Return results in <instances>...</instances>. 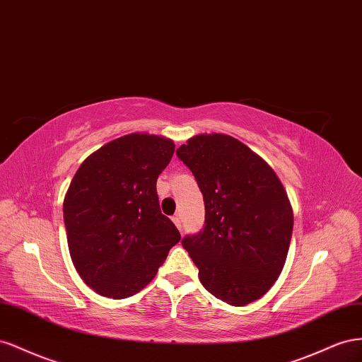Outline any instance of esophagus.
Listing matches in <instances>:
<instances>
[{"mask_svg": "<svg viewBox=\"0 0 362 362\" xmlns=\"http://www.w3.org/2000/svg\"><path fill=\"white\" fill-rule=\"evenodd\" d=\"M171 220H173V223H174L175 226H177V229L180 230V229H182V221H180V215H174Z\"/></svg>", "mask_w": 362, "mask_h": 362, "instance_id": "34e87169", "label": "esophagus"}]
</instances>
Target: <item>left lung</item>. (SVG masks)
<instances>
[{"label":"left lung","instance_id":"obj_1","mask_svg":"<svg viewBox=\"0 0 362 362\" xmlns=\"http://www.w3.org/2000/svg\"><path fill=\"white\" fill-rule=\"evenodd\" d=\"M204 200V227L182 245L203 286L232 306L261 298L286 261L294 215L284 185L259 154L223 133H202L175 151Z\"/></svg>","mask_w":362,"mask_h":362}]
</instances>
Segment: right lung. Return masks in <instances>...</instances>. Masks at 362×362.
I'll return each mask as SVG.
<instances>
[{
  "instance_id": "right-lung-1",
  "label": "right lung",
  "mask_w": 362,
  "mask_h": 362,
  "mask_svg": "<svg viewBox=\"0 0 362 362\" xmlns=\"http://www.w3.org/2000/svg\"><path fill=\"white\" fill-rule=\"evenodd\" d=\"M173 154L171 139L130 133L92 153L71 180L64 200L69 255L100 296L139 293L180 241L156 192Z\"/></svg>"
}]
</instances>
